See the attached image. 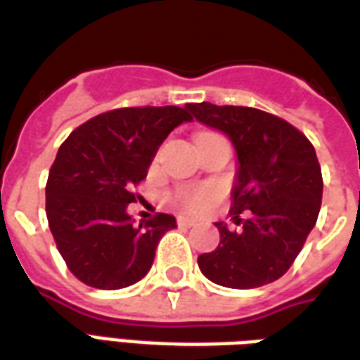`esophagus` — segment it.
<instances>
[{
	"instance_id": "obj_1",
	"label": "esophagus",
	"mask_w": 360,
	"mask_h": 360,
	"mask_svg": "<svg viewBox=\"0 0 360 360\" xmlns=\"http://www.w3.org/2000/svg\"><path fill=\"white\" fill-rule=\"evenodd\" d=\"M195 223H198V221H195V219H192V217H188V215L178 217V225L184 226V229H190V226H193Z\"/></svg>"
}]
</instances>
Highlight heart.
Returning a JSON list of instances; mask_svg holds the SVG:
<instances>
[{
	"label": "heart",
	"instance_id": "heart-1",
	"mask_svg": "<svg viewBox=\"0 0 360 360\" xmlns=\"http://www.w3.org/2000/svg\"><path fill=\"white\" fill-rule=\"evenodd\" d=\"M217 198V190L211 186L200 188V190H193V192H182L180 193V201L184 203L186 207L192 209V211H203L207 209Z\"/></svg>",
	"mask_w": 360,
	"mask_h": 360
}]
</instances>
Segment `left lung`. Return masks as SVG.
<instances>
[{"instance_id":"obj_1","label":"left lung","mask_w":360,"mask_h":360,"mask_svg":"<svg viewBox=\"0 0 360 360\" xmlns=\"http://www.w3.org/2000/svg\"><path fill=\"white\" fill-rule=\"evenodd\" d=\"M200 124L231 139L236 174L231 215L240 231L215 223L221 242L201 254L209 281L256 289L287 274L314 229L322 205V170L312 143L289 122L248 106L188 104ZM249 215L240 219V213Z\"/></svg>"}]
</instances>
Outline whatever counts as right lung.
<instances>
[{"label":"right lung","instance_id":"add662e5","mask_svg":"<svg viewBox=\"0 0 360 360\" xmlns=\"http://www.w3.org/2000/svg\"><path fill=\"white\" fill-rule=\"evenodd\" d=\"M192 122L186 108L145 106L98 114L79 126L56 155L46 184V217L70 271L94 289H124L143 279L176 219L139 221L127 213L168 134Z\"/></svg>","mask_w":360,"mask_h":360}]
</instances>
